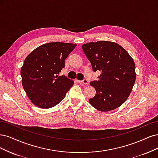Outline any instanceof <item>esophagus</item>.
Listing matches in <instances>:
<instances>
[{
    "label": "esophagus",
    "instance_id": "esophagus-1",
    "mask_svg": "<svg viewBox=\"0 0 158 158\" xmlns=\"http://www.w3.org/2000/svg\"><path fill=\"white\" fill-rule=\"evenodd\" d=\"M79 83L81 84H83V85H88L89 84V81L86 79H84L82 81H79Z\"/></svg>",
    "mask_w": 158,
    "mask_h": 158
}]
</instances>
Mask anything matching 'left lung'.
<instances>
[{
	"instance_id": "obj_1",
	"label": "left lung",
	"mask_w": 158,
	"mask_h": 158,
	"mask_svg": "<svg viewBox=\"0 0 158 158\" xmlns=\"http://www.w3.org/2000/svg\"><path fill=\"white\" fill-rule=\"evenodd\" d=\"M82 48L94 72L100 71L97 81L90 82L96 94L89 103L96 110L108 111L118 108L128 98L136 80L135 62L126 50L110 41L83 44Z\"/></svg>"
}]
</instances>
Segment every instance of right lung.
I'll list each match as a JSON object with an SVG mask.
<instances>
[{"mask_svg": "<svg viewBox=\"0 0 158 158\" xmlns=\"http://www.w3.org/2000/svg\"><path fill=\"white\" fill-rule=\"evenodd\" d=\"M77 44L54 42L40 46L25 59L21 69L22 83L32 103L40 108L56 106L74 81L59 76L65 60Z\"/></svg>", "mask_w": 158, "mask_h": 158, "instance_id": "add662e5", "label": "right lung"}]
</instances>
